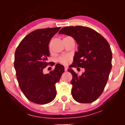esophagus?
Wrapping results in <instances>:
<instances>
[{
  "label": "esophagus",
  "mask_w": 125,
  "mask_h": 125,
  "mask_svg": "<svg viewBox=\"0 0 125 125\" xmlns=\"http://www.w3.org/2000/svg\"><path fill=\"white\" fill-rule=\"evenodd\" d=\"M67 69H68V67H67V66H64V71L66 72V71H67Z\"/></svg>",
  "instance_id": "34e87169"
}]
</instances>
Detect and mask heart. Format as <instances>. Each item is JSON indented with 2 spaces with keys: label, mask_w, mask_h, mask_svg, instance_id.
<instances>
[{
  "label": "heart",
  "mask_w": 125,
  "mask_h": 125,
  "mask_svg": "<svg viewBox=\"0 0 125 125\" xmlns=\"http://www.w3.org/2000/svg\"><path fill=\"white\" fill-rule=\"evenodd\" d=\"M71 60V57L69 55H64L60 57L58 59V61L59 62H60L61 64L66 65L69 64L70 61Z\"/></svg>",
  "instance_id": "heart-1"
}]
</instances>
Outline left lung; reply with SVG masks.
<instances>
[{
	"instance_id": "8db88e82",
	"label": "left lung",
	"mask_w": 125,
	"mask_h": 125,
	"mask_svg": "<svg viewBox=\"0 0 125 125\" xmlns=\"http://www.w3.org/2000/svg\"><path fill=\"white\" fill-rule=\"evenodd\" d=\"M59 34L72 36L78 45L71 67L84 68L78 76L72 69V95L76 101L88 104L101 95L112 67V52L107 40L93 29L83 26L65 27Z\"/></svg>"
}]
</instances>
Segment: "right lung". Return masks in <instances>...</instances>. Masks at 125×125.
I'll use <instances>...</instances> for the list:
<instances>
[{"label": "right lung", "instance_id": "right-lung-1", "mask_svg": "<svg viewBox=\"0 0 125 125\" xmlns=\"http://www.w3.org/2000/svg\"><path fill=\"white\" fill-rule=\"evenodd\" d=\"M60 27L39 29L27 35L15 53L14 66L20 89L33 103L44 105L56 97V83L64 72L62 65L56 64L53 71L44 74L49 56L48 45Z\"/></svg>", "mask_w": 125, "mask_h": 125}]
</instances>
